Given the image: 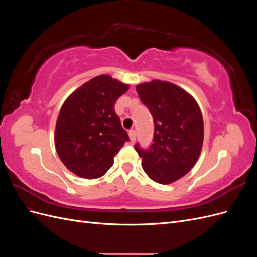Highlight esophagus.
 I'll return each instance as SVG.
<instances>
[{"label":"esophagus","mask_w":257,"mask_h":257,"mask_svg":"<svg viewBox=\"0 0 257 257\" xmlns=\"http://www.w3.org/2000/svg\"><path fill=\"white\" fill-rule=\"evenodd\" d=\"M128 136H130L131 142L134 143L135 139H136V131H135V130H131V131L128 132Z\"/></svg>","instance_id":"1"}]
</instances>
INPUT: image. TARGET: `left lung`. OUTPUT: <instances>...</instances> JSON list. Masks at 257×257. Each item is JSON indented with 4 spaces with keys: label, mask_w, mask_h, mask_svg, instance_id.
Masks as SVG:
<instances>
[{
    "label": "left lung",
    "mask_w": 257,
    "mask_h": 257,
    "mask_svg": "<svg viewBox=\"0 0 257 257\" xmlns=\"http://www.w3.org/2000/svg\"><path fill=\"white\" fill-rule=\"evenodd\" d=\"M136 91L154 122L153 144L135 145L145 173L153 181L169 184L188 174L199 158L204 120L196 100L178 85L161 80L138 84Z\"/></svg>",
    "instance_id": "obj_1"
}]
</instances>
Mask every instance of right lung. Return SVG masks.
Returning <instances> with one entry per match:
<instances>
[{"instance_id": "1", "label": "right lung", "mask_w": 257, "mask_h": 257, "mask_svg": "<svg viewBox=\"0 0 257 257\" xmlns=\"http://www.w3.org/2000/svg\"><path fill=\"white\" fill-rule=\"evenodd\" d=\"M128 84L99 75L83 83L62 105L54 144L59 158L78 177L104 176L114 155L130 138L114 112V104Z\"/></svg>"}]
</instances>
